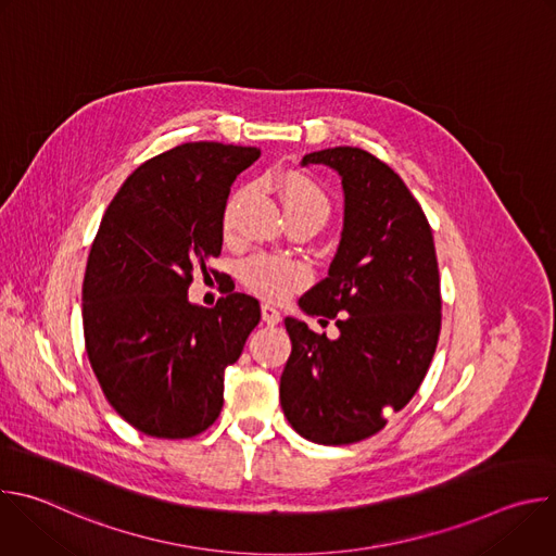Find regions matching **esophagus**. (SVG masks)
<instances>
[{
    "label": "esophagus",
    "mask_w": 556,
    "mask_h": 556,
    "mask_svg": "<svg viewBox=\"0 0 556 556\" xmlns=\"http://www.w3.org/2000/svg\"><path fill=\"white\" fill-rule=\"evenodd\" d=\"M262 319H264V324H268V326H277V324L281 321V312H279L273 303H264V305H262Z\"/></svg>",
    "instance_id": "obj_1"
}]
</instances>
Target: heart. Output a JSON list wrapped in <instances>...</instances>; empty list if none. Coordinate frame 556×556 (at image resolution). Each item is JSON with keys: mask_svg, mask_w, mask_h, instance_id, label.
<instances>
[{"mask_svg": "<svg viewBox=\"0 0 556 556\" xmlns=\"http://www.w3.org/2000/svg\"><path fill=\"white\" fill-rule=\"evenodd\" d=\"M279 195L288 213H316L328 217L330 202L324 189L312 178L303 174H288L279 185ZM244 200V191H237L228 198L222 215V224L226 230L235 226L237 211ZM242 281L260 296L266 299H283L307 281V268L294 260L279 255H253L242 264Z\"/></svg>", "mask_w": 556, "mask_h": 556, "instance_id": "heart-1", "label": "heart"}]
</instances>
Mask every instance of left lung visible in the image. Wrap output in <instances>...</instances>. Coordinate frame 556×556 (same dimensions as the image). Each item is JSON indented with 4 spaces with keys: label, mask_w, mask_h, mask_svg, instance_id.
I'll return each mask as SVG.
<instances>
[{
    "label": "left lung",
    "mask_w": 556,
    "mask_h": 556,
    "mask_svg": "<svg viewBox=\"0 0 556 556\" xmlns=\"http://www.w3.org/2000/svg\"><path fill=\"white\" fill-rule=\"evenodd\" d=\"M301 165L334 169L343 230L328 277L299 307L334 319L337 339L286 316L292 341L279 382L292 429L316 444L378 433L418 391L440 337V273L431 226L399 174L358 147L312 151Z\"/></svg>",
    "instance_id": "8db88e82"
}]
</instances>
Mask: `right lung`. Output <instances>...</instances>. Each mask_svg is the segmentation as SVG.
<instances>
[{"mask_svg":"<svg viewBox=\"0 0 556 556\" xmlns=\"http://www.w3.org/2000/svg\"><path fill=\"white\" fill-rule=\"evenodd\" d=\"M257 147L185 142L142 163L108 206L84 279V334L108 403L134 429L167 440L208 429L224 371L260 324L257 299L189 301L195 270L222 251L230 185Z\"/></svg>","mask_w":556,"mask_h":556,"instance_id":"1","label":"right lung"}]
</instances>
